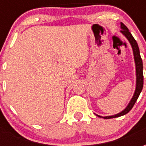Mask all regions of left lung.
<instances>
[{"label":"left lung","mask_w":146,"mask_h":146,"mask_svg":"<svg viewBox=\"0 0 146 146\" xmlns=\"http://www.w3.org/2000/svg\"><path fill=\"white\" fill-rule=\"evenodd\" d=\"M120 33H122L126 38L127 39V40L130 43V44L131 45L132 50H133V54H134V59L135 62V70H136V86H135V91L134 95L132 96L131 101L129 102L128 105L127 106V107L124 110L121 111L120 113L113 115V116H102L99 115H97L98 117H102L104 119H111V118H115V117H119V116H123L128 113L130 110H131L134 105L137 101L138 96L141 93L142 88H143V64H142V60H141V55H140V51L139 48L137 44V42L135 40L131 35V33H130V31L127 29V27L122 23H120Z\"/></svg>","instance_id":"8db88e82"}]
</instances>
